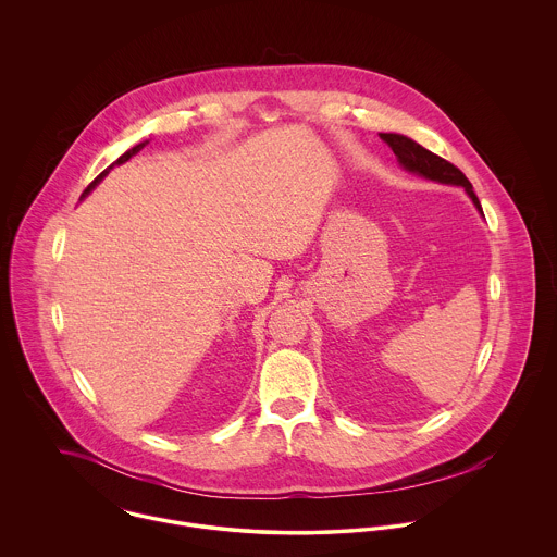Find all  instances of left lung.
Here are the masks:
<instances>
[{
  "label": "left lung",
  "mask_w": 557,
  "mask_h": 557,
  "mask_svg": "<svg viewBox=\"0 0 557 557\" xmlns=\"http://www.w3.org/2000/svg\"><path fill=\"white\" fill-rule=\"evenodd\" d=\"M380 137L393 148L395 157H397L400 166H405L411 173H418L426 180L440 182V184H453V186H463L466 193L470 195V199L474 201L478 212L482 214L480 201H478L476 193L470 184V180L466 177V173L461 169H457L453 162L424 150L420 144H416L413 139L397 135V133H380Z\"/></svg>",
  "instance_id": "8db88e82"
}]
</instances>
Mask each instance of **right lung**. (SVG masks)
<instances>
[{"label": "right lung", "mask_w": 557, "mask_h": 557, "mask_svg": "<svg viewBox=\"0 0 557 557\" xmlns=\"http://www.w3.org/2000/svg\"><path fill=\"white\" fill-rule=\"evenodd\" d=\"M146 144H150V141H144V144H137V146H135V148H131V150H128V152H124V154H122V157H120V159L115 160V162H113V164H109V166H107V169H104V171H102V173H100V175H98V177H96V180H94V182H91V184H89V186H87V188H85V190H83V197H85V195H87V193H91V190H94V188H96V184H100V180H102V177H104V175H107V173H109V171H111V169H113V166H115V164H122V162H126V160L133 159V157H135V154H137V152H141V150H144V148H146Z\"/></svg>", "instance_id": "1"}]
</instances>
